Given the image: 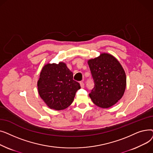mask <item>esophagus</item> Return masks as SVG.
I'll return each mask as SVG.
<instances>
[{
	"label": "esophagus",
	"mask_w": 153,
	"mask_h": 153,
	"mask_svg": "<svg viewBox=\"0 0 153 153\" xmlns=\"http://www.w3.org/2000/svg\"><path fill=\"white\" fill-rule=\"evenodd\" d=\"M80 85H81V88H84V83L83 82H80Z\"/></svg>",
	"instance_id": "1"
}]
</instances>
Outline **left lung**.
<instances>
[{"instance_id":"1","label":"left lung","mask_w":153,"mask_h":153,"mask_svg":"<svg viewBox=\"0 0 153 153\" xmlns=\"http://www.w3.org/2000/svg\"><path fill=\"white\" fill-rule=\"evenodd\" d=\"M88 64L94 82L89 94L93 103L101 108L115 105L122 97L126 88V74L122 65L107 53L89 60Z\"/></svg>"}]
</instances>
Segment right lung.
<instances>
[{
	"mask_svg": "<svg viewBox=\"0 0 153 153\" xmlns=\"http://www.w3.org/2000/svg\"><path fill=\"white\" fill-rule=\"evenodd\" d=\"M81 89L73 80V73L66 64H47L40 73L38 81L39 96L50 108L61 110L68 107Z\"/></svg>",
	"mask_w": 153,
	"mask_h": 153,
	"instance_id": "right-lung-1",
	"label": "right lung"
}]
</instances>
